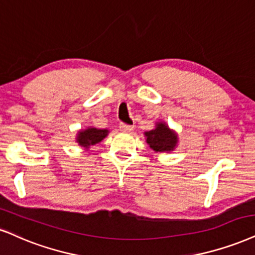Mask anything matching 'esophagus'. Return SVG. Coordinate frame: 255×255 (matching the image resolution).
Instances as JSON below:
<instances>
[{
  "instance_id": "1",
  "label": "esophagus",
  "mask_w": 255,
  "mask_h": 255,
  "mask_svg": "<svg viewBox=\"0 0 255 255\" xmlns=\"http://www.w3.org/2000/svg\"><path fill=\"white\" fill-rule=\"evenodd\" d=\"M119 130L122 131V132H131V131L133 130V127H131V125H128V124H122L119 125Z\"/></svg>"
}]
</instances>
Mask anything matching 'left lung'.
<instances>
[{"instance_id":"1","label":"left lung","mask_w":255,"mask_h":255,"mask_svg":"<svg viewBox=\"0 0 255 255\" xmlns=\"http://www.w3.org/2000/svg\"><path fill=\"white\" fill-rule=\"evenodd\" d=\"M146 143L153 152H171L178 145V134L165 122H156L155 128L144 132Z\"/></svg>"}]
</instances>
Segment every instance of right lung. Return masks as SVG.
Returning <instances> with one entry per match:
<instances>
[{"mask_svg":"<svg viewBox=\"0 0 255 255\" xmlns=\"http://www.w3.org/2000/svg\"><path fill=\"white\" fill-rule=\"evenodd\" d=\"M110 131L108 128H98L94 127H87L78 131L75 136V142L79 144L84 150H89L92 145L102 142L104 138L108 137Z\"/></svg>","mask_w":255,"mask_h":255,"instance_id":"right-lung-1","label":"right lung"}]
</instances>
